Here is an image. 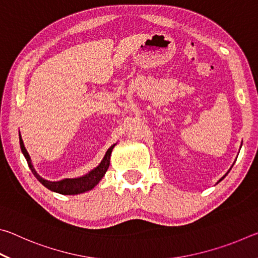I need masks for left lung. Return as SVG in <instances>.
Segmentation results:
<instances>
[{"label": "left lung", "instance_id": "left-lung-1", "mask_svg": "<svg viewBox=\"0 0 258 258\" xmlns=\"http://www.w3.org/2000/svg\"><path fill=\"white\" fill-rule=\"evenodd\" d=\"M226 174H228V173H226ZM224 176H225V175H224ZM224 176H223V177H222V178H221V180H223V178H224ZM221 180H220V181H221Z\"/></svg>", "mask_w": 258, "mask_h": 258}]
</instances>
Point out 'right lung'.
I'll use <instances>...</instances> for the list:
<instances>
[{"instance_id":"obj_1","label":"right lung","mask_w":258,"mask_h":258,"mask_svg":"<svg viewBox=\"0 0 258 258\" xmlns=\"http://www.w3.org/2000/svg\"><path fill=\"white\" fill-rule=\"evenodd\" d=\"M19 142H20L21 151H23L25 158L28 163L29 168L32 169L35 177H36L37 180L49 190L58 192V194H61V195H78V194H83V192H86L91 189H93V187L98 184L99 181L103 177L104 174H106L107 169L109 167V164H110V155H111L112 148L115 147V145H113L109 148L108 151L106 152V155L103 157L102 161L100 163L98 167H95L93 171H91L89 174H86V175L82 177H77V178H64V180H61V181L51 182L42 178L36 173V171H35V168L32 165V160H30V157L28 155L27 150H26L23 139H21L20 135H19Z\"/></svg>"}]
</instances>
